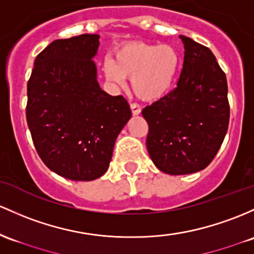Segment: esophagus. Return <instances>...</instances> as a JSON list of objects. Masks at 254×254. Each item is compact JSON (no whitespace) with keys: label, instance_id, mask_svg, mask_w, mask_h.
I'll return each mask as SVG.
<instances>
[{"label":"esophagus","instance_id":"obj_1","mask_svg":"<svg viewBox=\"0 0 254 254\" xmlns=\"http://www.w3.org/2000/svg\"><path fill=\"white\" fill-rule=\"evenodd\" d=\"M130 108H131V112L133 116H138L141 113V107L137 104H131L130 105Z\"/></svg>","mask_w":254,"mask_h":254}]
</instances>
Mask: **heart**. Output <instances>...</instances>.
Here are the masks:
<instances>
[{
  "instance_id": "b5f03b06",
  "label": "heart",
  "mask_w": 254,
  "mask_h": 254,
  "mask_svg": "<svg viewBox=\"0 0 254 254\" xmlns=\"http://www.w3.org/2000/svg\"><path fill=\"white\" fill-rule=\"evenodd\" d=\"M180 55L174 47L131 42L117 52L116 60L106 59L105 77L117 86H124L131 78L135 95L153 101L165 95L176 77Z\"/></svg>"
}]
</instances>
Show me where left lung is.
<instances>
[{
    "label": "left lung",
    "mask_w": 254,
    "mask_h": 254,
    "mask_svg": "<svg viewBox=\"0 0 254 254\" xmlns=\"http://www.w3.org/2000/svg\"><path fill=\"white\" fill-rule=\"evenodd\" d=\"M180 38L185 61L177 88L142 110L149 157L169 175L204 170L221 148L230 116L227 78L213 53L187 36Z\"/></svg>",
    "instance_id": "left-lung-1"
}]
</instances>
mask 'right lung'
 <instances>
[{"label": "right lung", "instance_id": "add662e5", "mask_svg": "<svg viewBox=\"0 0 254 254\" xmlns=\"http://www.w3.org/2000/svg\"><path fill=\"white\" fill-rule=\"evenodd\" d=\"M99 35L55 40L35 60L26 119L36 150L53 172L94 181L108 170L117 137L131 118L122 95L100 88Z\"/></svg>", "mask_w": 254, "mask_h": 254}]
</instances>
